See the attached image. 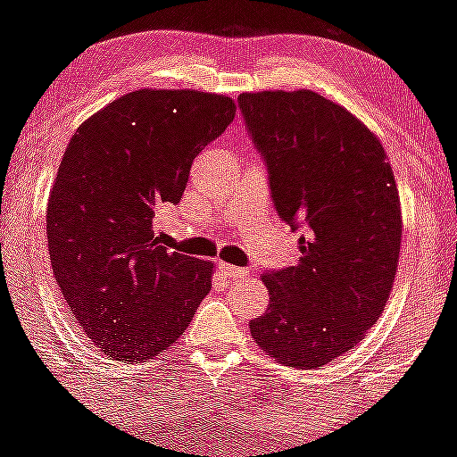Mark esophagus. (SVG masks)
<instances>
[{
	"instance_id": "esophagus-1",
	"label": "esophagus",
	"mask_w": 457,
	"mask_h": 457,
	"mask_svg": "<svg viewBox=\"0 0 457 457\" xmlns=\"http://www.w3.org/2000/svg\"><path fill=\"white\" fill-rule=\"evenodd\" d=\"M219 271L223 273V276H228V278H245V276H249L247 269H243V267H234V265H228V262H220V265H219Z\"/></svg>"
}]
</instances>
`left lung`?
<instances>
[{
    "label": "left lung",
    "instance_id": "1",
    "mask_svg": "<svg viewBox=\"0 0 457 457\" xmlns=\"http://www.w3.org/2000/svg\"><path fill=\"white\" fill-rule=\"evenodd\" d=\"M245 127L265 160L278 216L304 228L295 267L262 273L267 313L252 337L291 368L348 353L378 320L401 252V201L381 142L315 91L238 96Z\"/></svg>",
    "mask_w": 457,
    "mask_h": 457
}]
</instances>
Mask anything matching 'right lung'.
<instances>
[{
    "mask_svg": "<svg viewBox=\"0 0 457 457\" xmlns=\"http://www.w3.org/2000/svg\"><path fill=\"white\" fill-rule=\"evenodd\" d=\"M237 104L190 89H140L71 136L47 199V252L85 335L118 361H148L184 335L212 289V262L168 252L153 232L179 204L192 160Z\"/></svg>",
    "mask_w": 457,
    "mask_h": 457,
    "instance_id": "1",
    "label": "right lung"
}]
</instances>
